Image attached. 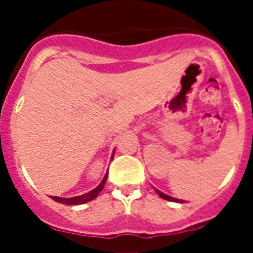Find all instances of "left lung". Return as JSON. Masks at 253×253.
<instances>
[{
    "mask_svg": "<svg viewBox=\"0 0 253 253\" xmlns=\"http://www.w3.org/2000/svg\"><path fill=\"white\" fill-rule=\"evenodd\" d=\"M154 190H156V193H157L158 195L161 196V198H162V199H165V200H169V202H176V203H185L184 200H180V199L172 198V196H169V195H166V194H163L162 191H160V190H157V189H154Z\"/></svg>",
    "mask_w": 253,
    "mask_h": 253,
    "instance_id": "1",
    "label": "left lung"
}]
</instances>
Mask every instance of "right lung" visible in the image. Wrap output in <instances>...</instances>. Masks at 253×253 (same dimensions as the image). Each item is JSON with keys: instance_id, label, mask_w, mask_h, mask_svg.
I'll return each mask as SVG.
<instances>
[{"instance_id": "right-lung-1", "label": "right lung", "mask_w": 253, "mask_h": 253, "mask_svg": "<svg viewBox=\"0 0 253 253\" xmlns=\"http://www.w3.org/2000/svg\"><path fill=\"white\" fill-rule=\"evenodd\" d=\"M114 153L113 152V156H111V160L114 158ZM106 180H107V172L106 175L104 176L102 181L100 182V185L97 187H95L93 190H91L90 193H86L84 195H80V196H75V198H59V196H50L54 202L57 203H62V204H67V205H80V204H84V203H88L93 199L97 198L100 193H101V190L104 189L105 184H106Z\"/></svg>"}]
</instances>
